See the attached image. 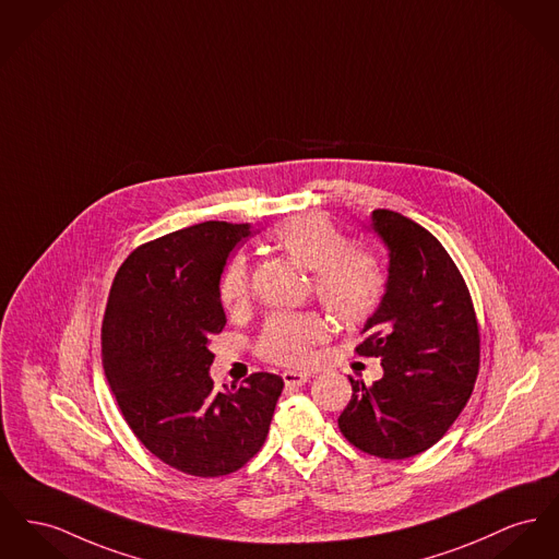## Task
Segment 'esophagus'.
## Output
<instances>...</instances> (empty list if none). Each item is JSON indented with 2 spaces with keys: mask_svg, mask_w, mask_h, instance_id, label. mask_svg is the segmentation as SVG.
<instances>
[{
  "mask_svg": "<svg viewBox=\"0 0 559 559\" xmlns=\"http://www.w3.org/2000/svg\"><path fill=\"white\" fill-rule=\"evenodd\" d=\"M283 380H285V386H287V389H299V386H304V384L310 380V373H301V371L287 369V371L283 373Z\"/></svg>",
  "mask_w": 559,
  "mask_h": 559,
  "instance_id": "1",
  "label": "esophagus"
}]
</instances>
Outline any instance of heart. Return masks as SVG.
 <instances>
[{
	"mask_svg": "<svg viewBox=\"0 0 559 559\" xmlns=\"http://www.w3.org/2000/svg\"><path fill=\"white\" fill-rule=\"evenodd\" d=\"M270 245L312 272V289L329 312L344 325L367 321L384 296V270L365 249L348 247L346 234L328 217L308 213L292 217L270 234ZM251 296L249 265L234 258L219 278V299L238 312ZM328 321L319 314H272L263 325L260 350L281 365H306L314 344L328 337Z\"/></svg>",
	"mask_w": 559,
	"mask_h": 559,
	"instance_id": "1",
	"label": "heart"
}]
</instances>
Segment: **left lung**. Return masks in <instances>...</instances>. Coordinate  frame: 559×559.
<instances>
[{
	"label": "left lung",
	"instance_id": "8db88e82",
	"mask_svg": "<svg viewBox=\"0 0 559 559\" xmlns=\"http://www.w3.org/2000/svg\"><path fill=\"white\" fill-rule=\"evenodd\" d=\"M369 230L389 253V276L357 353L380 357L384 373L371 386L350 378L337 427L362 452L403 460L435 445L459 418L479 369V331L456 263L427 228L378 209Z\"/></svg>",
	"mask_w": 559,
	"mask_h": 559
}]
</instances>
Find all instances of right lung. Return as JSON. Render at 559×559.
I'll use <instances>...</instances> for the list:
<instances>
[{
  "instance_id": "obj_1",
  "label": "right lung",
  "mask_w": 559,
  "mask_h": 559,
  "mask_svg": "<svg viewBox=\"0 0 559 559\" xmlns=\"http://www.w3.org/2000/svg\"><path fill=\"white\" fill-rule=\"evenodd\" d=\"M251 224L170 231L120 265L103 319V369L136 439L168 466L219 477L265 441L283 378L260 371L215 391L213 335L226 328L219 278Z\"/></svg>"
}]
</instances>
